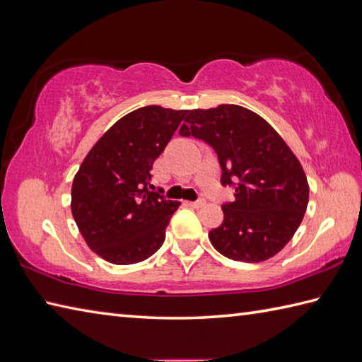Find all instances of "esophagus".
Segmentation results:
<instances>
[{
	"instance_id": "1",
	"label": "esophagus",
	"mask_w": 362,
	"mask_h": 362,
	"mask_svg": "<svg viewBox=\"0 0 362 362\" xmlns=\"http://www.w3.org/2000/svg\"><path fill=\"white\" fill-rule=\"evenodd\" d=\"M206 202L204 201V199H201V201H196V202H189L191 206H194V209H201V206H204Z\"/></svg>"
}]
</instances>
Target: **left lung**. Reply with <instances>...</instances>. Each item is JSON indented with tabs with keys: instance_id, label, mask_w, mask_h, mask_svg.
<instances>
[{
	"instance_id": "left-lung-1",
	"label": "left lung",
	"mask_w": 362,
	"mask_h": 362,
	"mask_svg": "<svg viewBox=\"0 0 362 362\" xmlns=\"http://www.w3.org/2000/svg\"><path fill=\"white\" fill-rule=\"evenodd\" d=\"M183 136L216 151L222 185H236L235 201L222 206L224 222L209 233L222 255L259 263L276 255L302 222L310 185L298 158L279 132L245 107L221 104L188 112Z\"/></svg>"
}]
</instances>
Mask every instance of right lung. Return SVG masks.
Here are the masks:
<instances>
[{
	"label": "right lung",
	"mask_w": 362,
	"mask_h": 362,
	"mask_svg": "<svg viewBox=\"0 0 362 362\" xmlns=\"http://www.w3.org/2000/svg\"><path fill=\"white\" fill-rule=\"evenodd\" d=\"M188 110L146 105L99 138L71 187V213L88 247L112 264L153 255L180 202L153 193L151 171Z\"/></svg>",
	"instance_id": "add662e5"
}]
</instances>
